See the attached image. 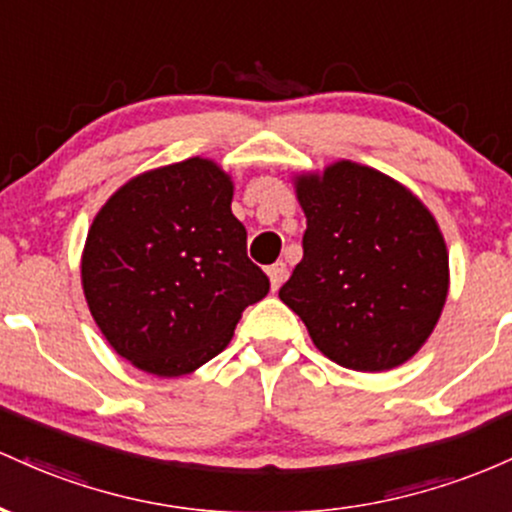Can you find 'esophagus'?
Instances as JSON below:
<instances>
[{
	"label": "esophagus",
	"mask_w": 512,
	"mask_h": 512,
	"mask_svg": "<svg viewBox=\"0 0 512 512\" xmlns=\"http://www.w3.org/2000/svg\"><path fill=\"white\" fill-rule=\"evenodd\" d=\"M266 273H268V278H271L273 292H278L280 285H283L285 278H287V266L283 261H278V263H273V266H268Z\"/></svg>",
	"instance_id": "34e87169"
}]
</instances>
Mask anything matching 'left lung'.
<instances>
[{"instance_id": "obj_1", "label": "left lung", "mask_w": 512, "mask_h": 512, "mask_svg": "<svg viewBox=\"0 0 512 512\" xmlns=\"http://www.w3.org/2000/svg\"><path fill=\"white\" fill-rule=\"evenodd\" d=\"M304 256L280 300L333 363L384 372L421 350L450 290L438 222L409 188L341 159L297 174Z\"/></svg>"}]
</instances>
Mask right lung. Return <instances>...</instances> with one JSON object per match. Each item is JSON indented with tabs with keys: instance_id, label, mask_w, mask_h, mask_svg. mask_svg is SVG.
<instances>
[{
	"instance_id": "right-lung-1",
	"label": "right lung",
	"mask_w": 512,
	"mask_h": 512,
	"mask_svg": "<svg viewBox=\"0 0 512 512\" xmlns=\"http://www.w3.org/2000/svg\"><path fill=\"white\" fill-rule=\"evenodd\" d=\"M234 181L191 157L132 176L103 203L82 251L89 312L120 358L157 377L198 370L268 295L232 215Z\"/></svg>"
}]
</instances>
